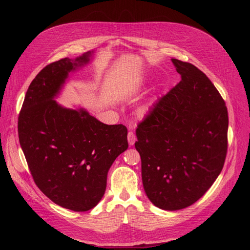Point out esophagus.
<instances>
[{
    "label": "esophagus",
    "instance_id": "obj_1",
    "mask_svg": "<svg viewBox=\"0 0 250 250\" xmlns=\"http://www.w3.org/2000/svg\"><path fill=\"white\" fill-rule=\"evenodd\" d=\"M127 140H128V145L133 146L136 141V135L133 131H129L127 134Z\"/></svg>",
    "mask_w": 250,
    "mask_h": 250
}]
</instances>
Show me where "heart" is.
Listing matches in <instances>:
<instances>
[{
  "instance_id": "1",
  "label": "heart",
  "mask_w": 250,
  "mask_h": 250,
  "mask_svg": "<svg viewBox=\"0 0 250 250\" xmlns=\"http://www.w3.org/2000/svg\"><path fill=\"white\" fill-rule=\"evenodd\" d=\"M139 113H140V114L142 115V114H144V113H145V110H144V109H142V110H140V111H139Z\"/></svg>"
}]
</instances>
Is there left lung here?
<instances>
[{
    "label": "left lung",
    "instance_id": "8db88e82",
    "mask_svg": "<svg viewBox=\"0 0 250 250\" xmlns=\"http://www.w3.org/2000/svg\"><path fill=\"white\" fill-rule=\"evenodd\" d=\"M181 81L153 104L137 125L146 196L159 208L197 202L222 172L228 151L226 102L195 65L172 59Z\"/></svg>",
    "mask_w": 250,
    "mask_h": 250
}]
</instances>
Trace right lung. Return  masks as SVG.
Wrapping results in <instances>:
<instances>
[{
	"label": "right lung",
	"mask_w": 250,
	"mask_h": 250,
	"mask_svg": "<svg viewBox=\"0 0 250 250\" xmlns=\"http://www.w3.org/2000/svg\"><path fill=\"white\" fill-rule=\"evenodd\" d=\"M90 54L45 66L30 83L18 122L34 183L53 203L74 211L89 210L101 201L110 167L128 147L125 125H104L53 100L70 71L88 63Z\"/></svg>",
	"instance_id": "1"
}]
</instances>
